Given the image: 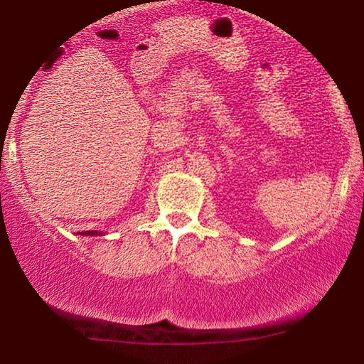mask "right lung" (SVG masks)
I'll list each match as a JSON object with an SVG mask.
<instances>
[{"mask_svg":"<svg viewBox=\"0 0 364 364\" xmlns=\"http://www.w3.org/2000/svg\"><path fill=\"white\" fill-rule=\"evenodd\" d=\"M82 235H94V237H97V235H102V232H97V230H89V232H84V233H82Z\"/></svg>","mask_w":364,"mask_h":364,"instance_id":"1","label":"right lung"}]
</instances>
